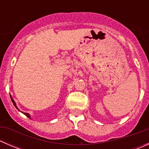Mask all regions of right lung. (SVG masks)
I'll return each mask as SVG.
<instances>
[{
  "label": "right lung",
  "instance_id": "obj_1",
  "mask_svg": "<svg viewBox=\"0 0 149 149\" xmlns=\"http://www.w3.org/2000/svg\"><path fill=\"white\" fill-rule=\"evenodd\" d=\"M10 99H11V101H12V102H13V105H14V106H15V107H16V109H18V110H19V109H18L17 106H16V102H14V100H13V98H12V97H10ZM24 115H26V117H27V118H30V115H29V113H26V112H24Z\"/></svg>",
  "mask_w": 149,
  "mask_h": 149
}]
</instances>
